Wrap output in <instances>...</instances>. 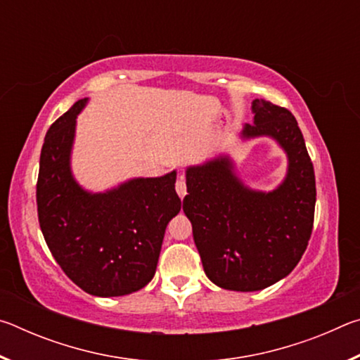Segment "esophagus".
I'll list each match as a JSON object with an SVG mask.
<instances>
[{
  "mask_svg": "<svg viewBox=\"0 0 360 360\" xmlns=\"http://www.w3.org/2000/svg\"><path fill=\"white\" fill-rule=\"evenodd\" d=\"M176 192H178V195L181 198H184L186 197V193H187V187H186V181H184V178H181L176 181Z\"/></svg>",
  "mask_w": 360,
  "mask_h": 360,
  "instance_id": "34e87169",
  "label": "esophagus"
}]
</instances>
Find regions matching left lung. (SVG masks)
I'll return each instance as SVG.
<instances>
[{"label":"left lung","mask_w":360,"mask_h":360,"mask_svg":"<svg viewBox=\"0 0 360 360\" xmlns=\"http://www.w3.org/2000/svg\"><path fill=\"white\" fill-rule=\"evenodd\" d=\"M252 124L241 138L270 136L288 155V174L275 191H252L230 157L186 169L184 210L192 222L206 276L222 289L254 292L278 283L300 262L311 236L316 181L294 115L265 100L252 101Z\"/></svg>","instance_id":"8db88e82"}]
</instances>
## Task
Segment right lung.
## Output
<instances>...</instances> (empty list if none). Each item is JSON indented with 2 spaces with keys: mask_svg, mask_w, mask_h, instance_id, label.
<instances>
[{
  "mask_svg": "<svg viewBox=\"0 0 360 360\" xmlns=\"http://www.w3.org/2000/svg\"><path fill=\"white\" fill-rule=\"evenodd\" d=\"M85 105L87 98L76 101L47 130L36 186L39 225L72 283L90 295H127L155 275L165 229L181 211L176 172L85 191L71 173L76 117Z\"/></svg>",
  "mask_w": 360,
  "mask_h": 360,
  "instance_id": "1",
  "label": "right lung"
}]
</instances>
